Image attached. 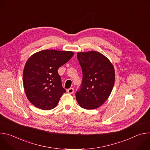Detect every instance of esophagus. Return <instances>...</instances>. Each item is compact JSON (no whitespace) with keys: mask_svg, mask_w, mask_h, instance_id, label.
<instances>
[{"mask_svg":"<svg viewBox=\"0 0 150 150\" xmlns=\"http://www.w3.org/2000/svg\"><path fill=\"white\" fill-rule=\"evenodd\" d=\"M67 92H68V93H69V94H73L74 92V88H69V89H68V90H67Z\"/></svg>","mask_w":150,"mask_h":150,"instance_id":"obj_1","label":"esophagus"}]
</instances>
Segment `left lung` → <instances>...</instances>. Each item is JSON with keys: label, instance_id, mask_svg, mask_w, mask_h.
<instances>
[{"label": "left lung", "instance_id": "obj_1", "mask_svg": "<svg viewBox=\"0 0 150 150\" xmlns=\"http://www.w3.org/2000/svg\"><path fill=\"white\" fill-rule=\"evenodd\" d=\"M77 57L82 68V81L76 92V99L83 109H97L112 91L115 79L114 67L108 58L96 51L79 52Z\"/></svg>", "mask_w": 150, "mask_h": 150}]
</instances>
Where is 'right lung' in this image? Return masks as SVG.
<instances>
[{
  "label": "right lung",
  "mask_w": 150,
  "mask_h": 150,
  "mask_svg": "<svg viewBox=\"0 0 150 150\" xmlns=\"http://www.w3.org/2000/svg\"><path fill=\"white\" fill-rule=\"evenodd\" d=\"M74 53L70 51L44 50L33 54L23 72V83L28 100L36 108L51 110L66 92L57 70Z\"/></svg>",
  "instance_id": "right-lung-1"
}]
</instances>
